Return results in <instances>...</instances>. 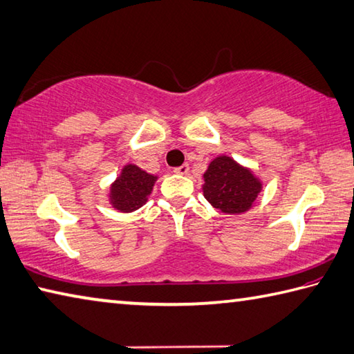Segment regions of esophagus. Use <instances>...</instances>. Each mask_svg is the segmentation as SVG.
Returning <instances> with one entry per match:
<instances>
[{
    "instance_id": "1",
    "label": "esophagus",
    "mask_w": 354,
    "mask_h": 354,
    "mask_svg": "<svg viewBox=\"0 0 354 354\" xmlns=\"http://www.w3.org/2000/svg\"><path fill=\"white\" fill-rule=\"evenodd\" d=\"M174 172H176V174H180V176H186L189 172L188 163H183L182 166H177V168H174Z\"/></svg>"
}]
</instances>
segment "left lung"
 Returning a JSON list of instances; mask_svg holds the SVG:
<instances>
[{"label":"left lung","instance_id":"left-lung-1","mask_svg":"<svg viewBox=\"0 0 354 354\" xmlns=\"http://www.w3.org/2000/svg\"><path fill=\"white\" fill-rule=\"evenodd\" d=\"M203 196L225 214H242L254 205L262 182L234 158L218 156L203 174Z\"/></svg>","mask_w":354,"mask_h":354}]
</instances>
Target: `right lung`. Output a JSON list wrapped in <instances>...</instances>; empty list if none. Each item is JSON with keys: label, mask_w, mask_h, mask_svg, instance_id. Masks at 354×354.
Returning a JSON list of instances; mask_svg holds the SVG:
<instances>
[{"label": "right lung", "mask_w": 354, "mask_h": 354, "mask_svg": "<svg viewBox=\"0 0 354 354\" xmlns=\"http://www.w3.org/2000/svg\"><path fill=\"white\" fill-rule=\"evenodd\" d=\"M157 176L138 168L137 165H126L109 188V203L120 212H132L148 202Z\"/></svg>", "instance_id": "add662e5"}]
</instances>
